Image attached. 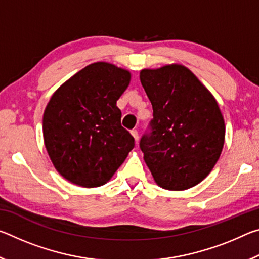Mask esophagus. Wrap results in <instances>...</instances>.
I'll return each mask as SVG.
<instances>
[{
    "label": "esophagus",
    "instance_id": "obj_1",
    "mask_svg": "<svg viewBox=\"0 0 259 259\" xmlns=\"http://www.w3.org/2000/svg\"><path fill=\"white\" fill-rule=\"evenodd\" d=\"M131 135H133V137L135 138V140H136V143H137V142H138V139H139L138 130H137V129H134L133 131H131Z\"/></svg>",
    "mask_w": 259,
    "mask_h": 259
}]
</instances>
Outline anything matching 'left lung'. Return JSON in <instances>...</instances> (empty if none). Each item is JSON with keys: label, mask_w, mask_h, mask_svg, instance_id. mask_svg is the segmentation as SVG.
<instances>
[{"label": "left lung", "mask_w": 259, "mask_h": 259, "mask_svg": "<svg viewBox=\"0 0 259 259\" xmlns=\"http://www.w3.org/2000/svg\"><path fill=\"white\" fill-rule=\"evenodd\" d=\"M140 82L153 107L152 133L140 150L160 187L184 191L211 172L225 142V122L213 95L181 64L144 68Z\"/></svg>", "instance_id": "1"}]
</instances>
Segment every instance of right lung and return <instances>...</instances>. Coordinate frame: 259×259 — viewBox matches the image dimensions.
<instances>
[{
	"instance_id": "obj_1",
	"label": "right lung",
	"mask_w": 259,
	"mask_h": 259,
	"mask_svg": "<svg viewBox=\"0 0 259 259\" xmlns=\"http://www.w3.org/2000/svg\"><path fill=\"white\" fill-rule=\"evenodd\" d=\"M131 73L106 61L88 65L64 82L43 113V139L52 164L75 185L106 184L135 146L116 102Z\"/></svg>"
}]
</instances>
